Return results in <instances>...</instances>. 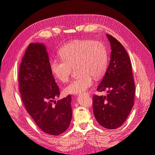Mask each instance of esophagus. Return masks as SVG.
<instances>
[{
    "mask_svg": "<svg viewBox=\"0 0 155 155\" xmlns=\"http://www.w3.org/2000/svg\"><path fill=\"white\" fill-rule=\"evenodd\" d=\"M86 95H89V94H88L87 93V94H86Z\"/></svg>",
    "mask_w": 155,
    "mask_h": 155,
    "instance_id": "obj_1",
    "label": "esophagus"
}]
</instances>
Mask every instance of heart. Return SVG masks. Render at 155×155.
Wrapping results in <instances>:
<instances>
[{
	"mask_svg": "<svg viewBox=\"0 0 155 155\" xmlns=\"http://www.w3.org/2000/svg\"><path fill=\"white\" fill-rule=\"evenodd\" d=\"M59 53L61 59L50 62V70L56 79L62 83L67 82L75 65L79 72L64 88V92L69 94H85L93 85V77L101 78L107 68V48L100 41L74 40L64 45Z\"/></svg>",
	"mask_w": 155,
	"mask_h": 155,
	"instance_id": "b5f03b06",
	"label": "heart"
}]
</instances>
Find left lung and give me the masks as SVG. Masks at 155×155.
Returning a JSON list of instances; mask_svg holds the SVG:
<instances>
[{
  "instance_id": "obj_1",
  "label": "left lung",
  "mask_w": 155,
  "mask_h": 155,
  "mask_svg": "<svg viewBox=\"0 0 155 155\" xmlns=\"http://www.w3.org/2000/svg\"><path fill=\"white\" fill-rule=\"evenodd\" d=\"M110 42V63L97 91H107L106 96L94 95L93 111L97 122L108 129L122 125L134 105L135 85L129 56L114 37L107 34Z\"/></svg>"
}]
</instances>
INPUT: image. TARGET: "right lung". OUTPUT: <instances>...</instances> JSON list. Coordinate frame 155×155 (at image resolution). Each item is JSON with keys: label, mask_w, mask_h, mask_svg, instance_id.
Returning a JSON list of instances; mask_svg holds the SVG:
<instances>
[{"label": "right lung", "mask_w": 155, "mask_h": 155, "mask_svg": "<svg viewBox=\"0 0 155 155\" xmlns=\"http://www.w3.org/2000/svg\"><path fill=\"white\" fill-rule=\"evenodd\" d=\"M18 86L27 112L43 132L58 136L64 133L72 117L71 96L58 101L59 88L50 68L46 46L30 43L22 58Z\"/></svg>", "instance_id": "right-lung-1"}]
</instances>
